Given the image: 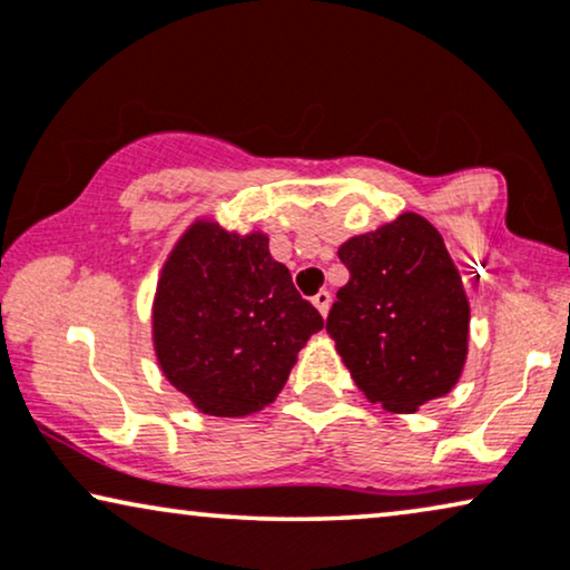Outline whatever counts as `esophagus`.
Returning a JSON list of instances; mask_svg holds the SVG:
<instances>
[{
	"mask_svg": "<svg viewBox=\"0 0 570 570\" xmlns=\"http://www.w3.org/2000/svg\"><path fill=\"white\" fill-rule=\"evenodd\" d=\"M313 305L321 309V315L325 317V315H328V309H331V294L328 292H317L313 297Z\"/></svg>",
	"mask_w": 570,
	"mask_h": 570,
	"instance_id": "esophagus-1",
	"label": "esophagus"
}]
</instances>
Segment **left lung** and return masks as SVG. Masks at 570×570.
<instances>
[{"label": "left lung", "mask_w": 570, "mask_h": 570, "mask_svg": "<svg viewBox=\"0 0 570 570\" xmlns=\"http://www.w3.org/2000/svg\"><path fill=\"white\" fill-rule=\"evenodd\" d=\"M348 281L325 331L356 389L393 414L445 396L464 373L469 299L440 232L401 214L338 247Z\"/></svg>", "instance_id": "1"}]
</instances>
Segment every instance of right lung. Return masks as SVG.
I'll return each instance as SVG.
<instances>
[{
  "label": "right lung",
  "mask_w": 570,
  "mask_h": 570,
  "mask_svg": "<svg viewBox=\"0 0 570 570\" xmlns=\"http://www.w3.org/2000/svg\"><path fill=\"white\" fill-rule=\"evenodd\" d=\"M323 317L273 261L268 234L200 216L158 273L150 338L166 381L208 416H249L276 401Z\"/></svg>",
  "instance_id": "1"
}]
</instances>
